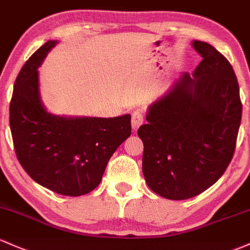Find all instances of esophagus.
I'll return each mask as SVG.
<instances>
[{
	"label": "esophagus",
	"mask_w": 250,
	"mask_h": 250,
	"mask_svg": "<svg viewBox=\"0 0 250 250\" xmlns=\"http://www.w3.org/2000/svg\"><path fill=\"white\" fill-rule=\"evenodd\" d=\"M144 122V117L142 114V112L136 111L132 113V118H131V124H132V128L133 131L138 130V127L143 124Z\"/></svg>",
	"instance_id": "34e87169"
}]
</instances>
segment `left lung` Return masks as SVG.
Returning <instances> with one entry per match:
<instances>
[{
	"mask_svg": "<svg viewBox=\"0 0 250 250\" xmlns=\"http://www.w3.org/2000/svg\"><path fill=\"white\" fill-rule=\"evenodd\" d=\"M203 57L149 106L143 141V174L161 197L185 200L217 181L233 156L242 117L236 75L210 44L192 42Z\"/></svg>",
	"mask_w": 250,
	"mask_h": 250,
	"instance_id": "obj_1",
	"label": "left lung"
}]
</instances>
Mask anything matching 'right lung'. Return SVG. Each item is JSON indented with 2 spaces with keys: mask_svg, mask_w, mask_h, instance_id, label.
<instances>
[{
  "mask_svg": "<svg viewBox=\"0 0 250 250\" xmlns=\"http://www.w3.org/2000/svg\"><path fill=\"white\" fill-rule=\"evenodd\" d=\"M57 40H49L19 72L9 106L17 157L26 173L50 190L68 197L92 192L117 147L131 135V115L60 117L40 99L38 68Z\"/></svg>",
  "mask_w": 250,
  "mask_h": 250,
  "instance_id": "add662e5",
  "label": "right lung"
}]
</instances>
